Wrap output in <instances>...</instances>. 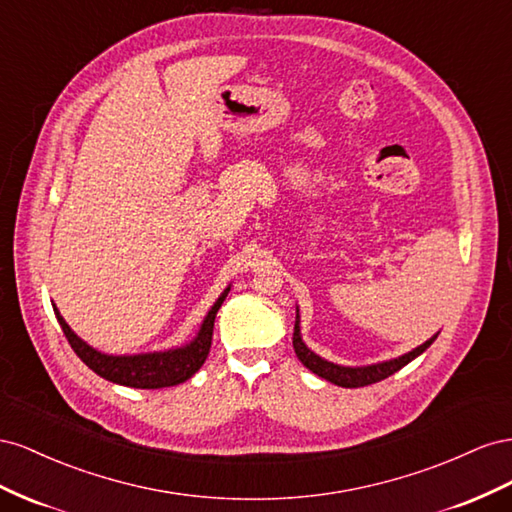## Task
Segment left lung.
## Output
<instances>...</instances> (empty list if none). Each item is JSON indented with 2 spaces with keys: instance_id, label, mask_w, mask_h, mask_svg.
<instances>
[{
  "instance_id": "8db88e82",
  "label": "left lung",
  "mask_w": 512,
  "mask_h": 512,
  "mask_svg": "<svg viewBox=\"0 0 512 512\" xmlns=\"http://www.w3.org/2000/svg\"><path fill=\"white\" fill-rule=\"evenodd\" d=\"M440 334V332H437ZM437 334L429 341H425L422 345L414 347L412 352H407L399 358H390L384 362H373V364H364V367H345V364H337L330 362L326 358L317 356L313 349L306 347V343L302 341V332H300V309L296 306V326H294V352L298 356V360L304 364L306 369L313 371L315 375L324 377L326 382L337 384L341 388H360V386H369L375 382H382V379L390 377L392 373H397L399 369H403L405 364H410L414 358H418L425 349L437 339Z\"/></svg>"
}]
</instances>
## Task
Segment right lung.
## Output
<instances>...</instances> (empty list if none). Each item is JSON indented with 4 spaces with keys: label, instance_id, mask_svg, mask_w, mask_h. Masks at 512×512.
Segmentation results:
<instances>
[{
    "label": "right lung",
    "instance_id": "right-lung-1",
    "mask_svg": "<svg viewBox=\"0 0 512 512\" xmlns=\"http://www.w3.org/2000/svg\"><path fill=\"white\" fill-rule=\"evenodd\" d=\"M231 285L223 289V294L216 298V302L210 306V311L203 317L201 326L195 337L178 347L171 349H160V352H145V354H105L98 352L96 347L85 343L79 334L72 330L66 319L57 311L53 304V311L57 321L66 334L70 347L75 349V354L90 367L96 375L109 379L113 384L128 386V388H143V390H154V388H167V386H178L186 379H191L201 364L206 362L212 345V332H214V319L221 304L225 302Z\"/></svg>",
    "mask_w": 512,
    "mask_h": 512
}]
</instances>
